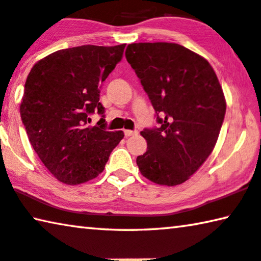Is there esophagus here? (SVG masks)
<instances>
[{
	"instance_id": "esophagus-1",
	"label": "esophagus",
	"mask_w": 261,
	"mask_h": 261,
	"mask_svg": "<svg viewBox=\"0 0 261 261\" xmlns=\"http://www.w3.org/2000/svg\"><path fill=\"white\" fill-rule=\"evenodd\" d=\"M135 134H138V132H136V130H129V129L125 130L126 136H132V135H135Z\"/></svg>"
}]
</instances>
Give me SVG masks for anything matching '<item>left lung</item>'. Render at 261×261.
Returning <instances> with one entry per match:
<instances>
[{"mask_svg": "<svg viewBox=\"0 0 261 261\" xmlns=\"http://www.w3.org/2000/svg\"><path fill=\"white\" fill-rule=\"evenodd\" d=\"M126 59L155 110L144 128L147 151L136 158L144 177L177 186L198 170L217 142L226 102L209 62L175 43H134Z\"/></svg>", "mask_w": 261, "mask_h": 261, "instance_id": "8db88e82", "label": "left lung"}]
</instances>
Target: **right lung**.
Segmentation results:
<instances>
[{
	"mask_svg": "<svg viewBox=\"0 0 261 261\" xmlns=\"http://www.w3.org/2000/svg\"><path fill=\"white\" fill-rule=\"evenodd\" d=\"M126 44L82 45L56 51L36 63L19 107L28 138L58 181L80 184L102 172L122 130H107L100 89L121 62ZM102 119L89 127L92 114Z\"/></svg>",
	"mask_w": 261,
	"mask_h": 261,
	"instance_id": "right-lung-1",
	"label": "right lung"
}]
</instances>
